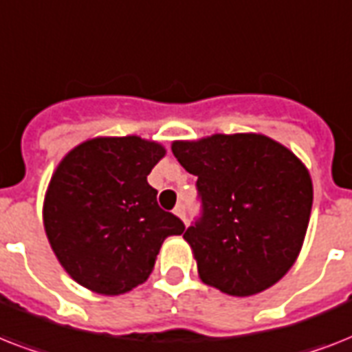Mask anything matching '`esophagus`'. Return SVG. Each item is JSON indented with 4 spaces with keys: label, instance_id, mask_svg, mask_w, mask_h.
<instances>
[{
    "label": "esophagus",
    "instance_id": "obj_1",
    "mask_svg": "<svg viewBox=\"0 0 352 352\" xmlns=\"http://www.w3.org/2000/svg\"><path fill=\"white\" fill-rule=\"evenodd\" d=\"M173 214H175L177 217H181V219L186 223V210H184V204H182V203L177 204L175 210H173Z\"/></svg>",
    "mask_w": 352,
    "mask_h": 352
}]
</instances>
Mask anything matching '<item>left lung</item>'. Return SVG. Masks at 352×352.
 I'll list each match as a JSON object with an SVG mask.
<instances>
[{
  "instance_id": "obj_1",
  "label": "left lung",
  "mask_w": 352,
  "mask_h": 352,
  "mask_svg": "<svg viewBox=\"0 0 352 352\" xmlns=\"http://www.w3.org/2000/svg\"><path fill=\"white\" fill-rule=\"evenodd\" d=\"M171 151L197 177L201 217L182 237L203 283L241 298L278 283L294 265L311 217L303 162L257 133L179 140Z\"/></svg>"
}]
</instances>
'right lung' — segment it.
<instances>
[{
    "label": "right lung",
    "mask_w": 352,
    "mask_h": 352,
    "mask_svg": "<svg viewBox=\"0 0 352 352\" xmlns=\"http://www.w3.org/2000/svg\"><path fill=\"white\" fill-rule=\"evenodd\" d=\"M166 149L140 137H98L71 149L52 173L43 226L65 272L96 294L144 283L166 237L184 223L157 203L149 171Z\"/></svg>",
    "instance_id": "1"
}]
</instances>
